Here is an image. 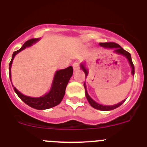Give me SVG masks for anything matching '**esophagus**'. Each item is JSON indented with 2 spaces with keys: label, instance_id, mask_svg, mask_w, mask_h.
Masks as SVG:
<instances>
[{
  "label": "esophagus",
  "instance_id": "obj_1",
  "mask_svg": "<svg viewBox=\"0 0 147 147\" xmlns=\"http://www.w3.org/2000/svg\"><path fill=\"white\" fill-rule=\"evenodd\" d=\"M72 66H73L74 71H76L80 68V63L78 62V61H75V62H74L73 65Z\"/></svg>",
  "mask_w": 147,
  "mask_h": 147
}]
</instances>
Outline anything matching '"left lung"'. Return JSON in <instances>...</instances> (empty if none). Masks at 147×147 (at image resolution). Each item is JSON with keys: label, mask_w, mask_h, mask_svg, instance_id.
<instances>
[{"label": "left lung", "mask_w": 147, "mask_h": 147, "mask_svg": "<svg viewBox=\"0 0 147 147\" xmlns=\"http://www.w3.org/2000/svg\"><path fill=\"white\" fill-rule=\"evenodd\" d=\"M99 45L102 47H105L107 48V49H115L114 50V52L115 53H118V54H121L124 57H125L127 58V61L129 62L130 65H131V68H132V70H131V73L132 75L134 76V65L133 64V61L132 59H131V53L129 52L126 51L125 50L123 49L120 45H118L117 43H115V42H100ZM80 67H81V69H83V72H85L86 74V77L87 76L88 74V69H86V67H85V64H80ZM84 88H85V90H86V98H87L88 101L89 102V104L90 105V106L92 107L95 108V109H98V110H101V111H109V110H112V109H115L116 108L119 107L120 105H122L124 103V101H125V99L123 100V101L121 102L118 103L117 105H112V106H105V105H100V104H98V103L96 102L95 101L92 99V98H90V96L88 95L87 92V90H86V83H84Z\"/></svg>", "instance_id": "8db88e82"}]
</instances>
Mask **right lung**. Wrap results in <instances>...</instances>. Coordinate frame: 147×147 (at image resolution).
Wrapping results in <instances>:
<instances>
[{"label":"right lung","mask_w":147,"mask_h":147,"mask_svg":"<svg viewBox=\"0 0 147 147\" xmlns=\"http://www.w3.org/2000/svg\"><path fill=\"white\" fill-rule=\"evenodd\" d=\"M39 40V38H32L29 40L26 41L22 46V47L16 51H14L12 55V59L9 63V77L11 78V67L12 62L14 57L19 52L22 51L26 49L27 47L32 46L35 42ZM73 73V68L72 66H69L66 69H60L56 72L53 78V83H52L51 88L49 92L45 94L44 96L38 98H33V97H30L24 96L22 93H20L15 87H13L14 91L17 96L25 103L26 105L36 109H47L49 108L53 107L59 104L62 100L64 94H65L66 87L67 86V83L69 82V79L72 77Z\"/></svg>","instance_id":"right-lung-1"}]
</instances>
